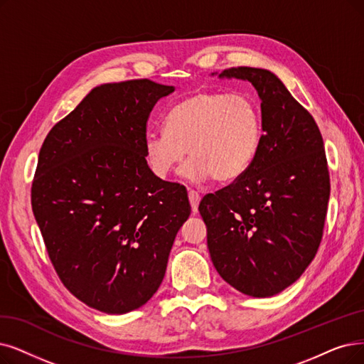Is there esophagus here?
I'll list each match as a JSON object with an SVG mask.
<instances>
[{
    "mask_svg": "<svg viewBox=\"0 0 364 364\" xmlns=\"http://www.w3.org/2000/svg\"><path fill=\"white\" fill-rule=\"evenodd\" d=\"M188 197H190L193 212L197 213L198 212V203H200V194L197 191H194V190H190V191H188Z\"/></svg>",
    "mask_w": 364,
    "mask_h": 364,
    "instance_id": "obj_1",
    "label": "esophagus"
}]
</instances>
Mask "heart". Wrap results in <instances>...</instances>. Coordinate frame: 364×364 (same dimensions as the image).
<instances>
[{
    "mask_svg": "<svg viewBox=\"0 0 364 364\" xmlns=\"http://www.w3.org/2000/svg\"><path fill=\"white\" fill-rule=\"evenodd\" d=\"M261 140L263 116L251 94L198 91L170 109L166 129L144 136V154L155 176L167 178L188 149L186 178L227 183L248 171Z\"/></svg>",
    "mask_w": 364,
    "mask_h": 364,
    "instance_id": "1",
    "label": "heart"
}]
</instances>
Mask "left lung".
Returning <instances> with one entry per match:
<instances>
[{
  "instance_id": "obj_1",
  "label": "left lung",
  "mask_w": 364,
  "mask_h": 364,
  "mask_svg": "<svg viewBox=\"0 0 364 364\" xmlns=\"http://www.w3.org/2000/svg\"><path fill=\"white\" fill-rule=\"evenodd\" d=\"M220 77L254 85L264 134L248 171L203 197L198 210L221 278L246 296L270 297L300 278L321 243L330 197L324 141L269 70L231 67Z\"/></svg>"
}]
</instances>
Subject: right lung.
<instances>
[{"mask_svg": "<svg viewBox=\"0 0 364 364\" xmlns=\"http://www.w3.org/2000/svg\"><path fill=\"white\" fill-rule=\"evenodd\" d=\"M173 91L149 79L100 85L40 149L36 221L61 282L97 311L132 312L156 293L191 213L185 186L155 176L144 154L149 114Z\"/></svg>", "mask_w": 364, "mask_h": 364, "instance_id": "right-lung-1", "label": "right lung"}]
</instances>
